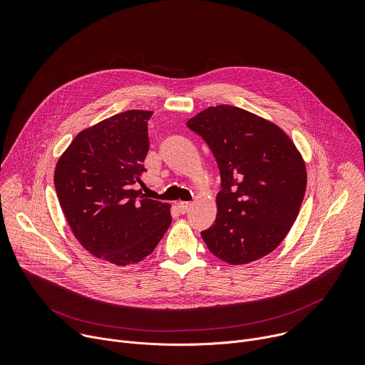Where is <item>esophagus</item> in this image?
<instances>
[{"label": "esophagus", "instance_id": "obj_1", "mask_svg": "<svg viewBox=\"0 0 365 365\" xmlns=\"http://www.w3.org/2000/svg\"><path fill=\"white\" fill-rule=\"evenodd\" d=\"M190 206H192V203H190V202H179V203H178V207H179V211H180L182 214L189 212Z\"/></svg>", "mask_w": 365, "mask_h": 365}]
</instances>
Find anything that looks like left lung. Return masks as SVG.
<instances>
[{
	"instance_id": "left-lung-1",
	"label": "left lung",
	"mask_w": 365,
	"mask_h": 365,
	"mask_svg": "<svg viewBox=\"0 0 365 365\" xmlns=\"http://www.w3.org/2000/svg\"><path fill=\"white\" fill-rule=\"evenodd\" d=\"M210 145L221 173L218 214L200 232L228 264L270 254L294 224L306 190V166L276 124L232 106L210 107L187 121Z\"/></svg>"
}]
</instances>
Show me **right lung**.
Returning a JSON list of instances; mask_svg holds the SVG:
<instances>
[{"label":"right lung","mask_w":365,"mask_h":365,"mask_svg":"<svg viewBox=\"0 0 365 365\" xmlns=\"http://www.w3.org/2000/svg\"><path fill=\"white\" fill-rule=\"evenodd\" d=\"M151 111L130 110L81 131L55 169L61 207L76 240L115 266L137 264L170 227V205L135 190L145 172Z\"/></svg>","instance_id":"1"}]
</instances>
